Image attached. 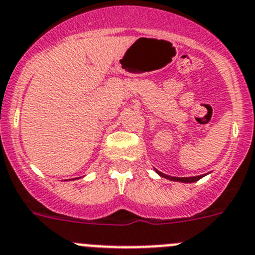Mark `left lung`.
Wrapping results in <instances>:
<instances>
[{"label": "left lung", "mask_w": 255, "mask_h": 255, "mask_svg": "<svg viewBox=\"0 0 255 255\" xmlns=\"http://www.w3.org/2000/svg\"><path fill=\"white\" fill-rule=\"evenodd\" d=\"M158 173L160 174L162 177H164V178H168L170 179V181H177V182H186V183H192V182H196L198 181L200 178H202L204 176H197V177H172V176H167V174L164 173H160L159 170H156Z\"/></svg>", "instance_id": "1"}]
</instances>
